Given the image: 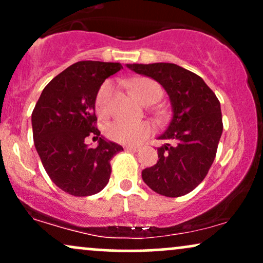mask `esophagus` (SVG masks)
<instances>
[{
    "mask_svg": "<svg viewBox=\"0 0 263 263\" xmlns=\"http://www.w3.org/2000/svg\"><path fill=\"white\" fill-rule=\"evenodd\" d=\"M126 149L129 151V152H138L140 151V147H135V146H127Z\"/></svg>",
    "mask_w": 263,
    "mask_h": 263,
    "instance_id": "1",
    "label": "esophagus"
}]
</instances>
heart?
I'll return each instance as SVG.
<instances>
[{
    "label": "heart",
    "mask_w": 263,
    "mask_h": 263,
    "mask_svg": "<svg viewBox=\"0 0 263 263\" xmlns=\"http://www.w3.org/2000/svg\"><path fill=\"white\" fill-rule=\"evenodd\" d=\"M132 91L143 104H151L158 100L161 95V87L158 84L148 78H140L129 83ZM112 92V83L105 81L99 87L95 95V111L100 117H105L108 114V100ZM153 132V127L148 122L132 123L122 120H115L108 122L105 127V135L111 141L122 144H137L149 137Z\"/></svg>",
    "instance_id": "1"
}]
</instances>
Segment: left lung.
I'll list each match as a JSON object with an SVG mask.
<instances>
[{
    "instance_id": "1",
    "label": "left lung",
    "mask_w": 263,
    "mask_h": 263,
    "mask_svg": "<svg viewBox=\"0 0 263 263\" xmlns=\"http://www.w3.org/2000/svg\"><path fill=\"white\" fill-rule=\"evenodd\" d=\"M158 81L170 95L173 117L159 140L158 162L142 171V178L158 194L178 198L204 180L215 159L222 134L220 101L197 74L172 63L127 64Z\"/></svg>"
}]
</instances>
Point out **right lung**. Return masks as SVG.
Wrapping results in <instances>:
<instances>
[{"label":"right lung","instance_id":"right-lung-1","mask_svg":"<svg viewBox=\"0 0 263 263\" xmlns=\"http://www.w3.org/2000/svg\"><path fill=\"white\" fill-rule=\"evenodd\" d=\"M120 63L83 60L66 68L44 87L32 112L33 140L42 164L58 188L74 197H89L105 188L110 161L123 151L100 137L96 127L95 95ZM99 140L87 149L85 138Z\"/></svg>","mask_w":263,"mask_h":263}]
</instances>
